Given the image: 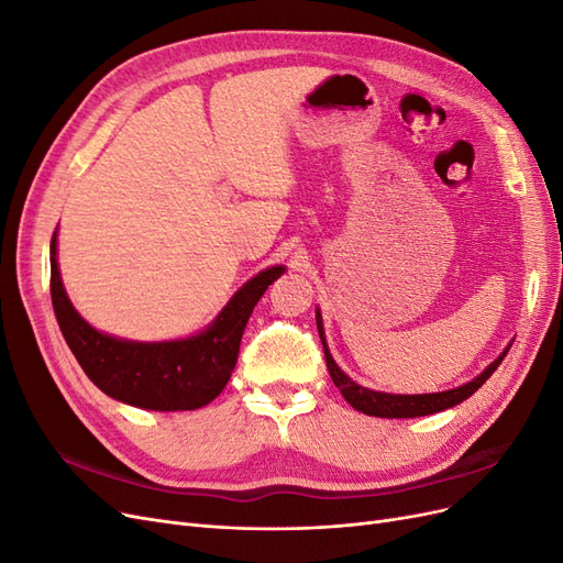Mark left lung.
Listing matches in <instances>:
<instances>
[{
  "instance_id": "obj_1",
  "label": "left lung",
  "mask_w": 563,
  "mask_h": 563,
  "mask_svg": "<svg viewBox=\"0 0 563 563\" xmlns=\"http://www.w3.org/2000/svg\"><path fill=\"white\" fill-rule=\"evenodd\" d=\"M317 329H319V338L323 345V356H327V368L331 373L333 385L343 391V397L350 401V406H354L356 411H362L366 416H376V418H418V416H430L437 411H444V408H451L460 401H465L467 397H472L476 389H479L490 376L493 371L500 366V362L505 360L507 350L493 362L482 376H476L472 383L455 387L449 391H437V395H385V391H373L366 389L362 385H356L352 378H347L343 371L338 368V364L333 362V356L323 343V327H321V317L317 312Z\"/></svg>"
}]
</instances>
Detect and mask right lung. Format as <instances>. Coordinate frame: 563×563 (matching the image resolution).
Wrapping results in <instances>:
<instances>
[{
	"label": "right lung",
	"instance_id": "right-lung-1",
	"mask_svg": "<svg viewBox=\"0 0 563 563\" xmlns=\"http://www.w3.org/2000/svg\"><path fill=\"white\" fill-rule=\"evenodd\" d=\"M282 275L284 267H269L253 277L199 335L172 343H131L98 333L77 314L60 282L56 232L51 236V302L67 347L108 397L150 411H195L223 391L255 302Z\"/></svg>",
	"mask_w": 563,
	"mask_h": 563
}]
</instances>
